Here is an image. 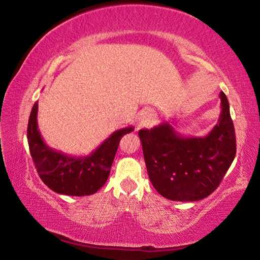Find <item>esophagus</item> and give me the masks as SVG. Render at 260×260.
<instances>
[{
    "label": "esophagus",
    "mask_w": 260,
    "mask_h": 260,
    "mask_svg": "<svg viewBox=\"0 0 260 260\" xmlns=\"http://www.w3.org/2000/svg\"><path fill=\"white\" fill-rule=\"evenodd\" d=\"M153 116H155V114H153L150 110H149V111H144L139 118V126H146L150 124L153 119Z\"/></svg>",
    "instance_id": "1"
}]
</instances>
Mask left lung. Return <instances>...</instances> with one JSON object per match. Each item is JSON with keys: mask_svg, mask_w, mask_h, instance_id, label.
Returning a JSON list of instances; mask_svg holds the SVG:
<instances>
[{"mask_svg": "<svg viewBox=\"0 0 260 260\" xmlns=\"http://www.w3.org/2000/svg\"><path fill=\"white\" fill-rule=\"evenodd\" d=\"M219 96L218 122L203 138H186L170 122L139 131L149 179L165 199H205L217 189L234 160L236 139L230 103L222 91Z\"/></svg>", "mask_w": 260, "mask_h": 260, "instance_id": "1", "label": "left lung"}]
</instances>
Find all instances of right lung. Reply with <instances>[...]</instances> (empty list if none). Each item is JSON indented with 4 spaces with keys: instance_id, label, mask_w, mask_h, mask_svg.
<instances>
[{
    "instance_id": "obj_1",
    "label": "right lung",
    "mask_w": 260,
    "mask_h": 260,
    "mask_svg": "<svg viewBox=\"0 0 260 260\" xmlns=\"http://www.w3.org/2000/svg\"><path fill=\"white\" fill-rule=\"evenodd\" d=\"M134 127L118 129L89 156L73 157L48 147L38 129V102L29 114L27 140L30 156L45 184L57 193L69 196L93 195L104 186L119 141Z\"/></svg>"
}]
</instances>
